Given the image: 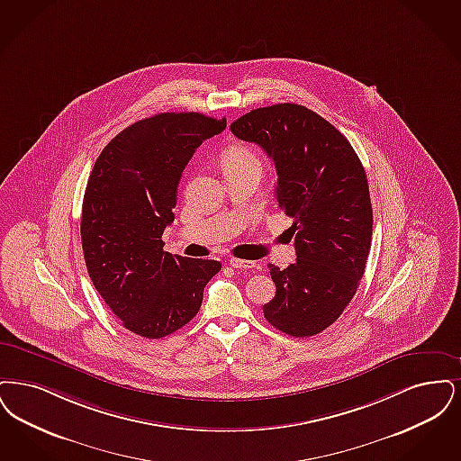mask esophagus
Returning <instances> with one entry per match:
<instances>
[{
	"mask_svg": "<svg viewBox=\"0 0 461 461\" xmlns=\"http://www.w3.org/2000/svg\"><path fill=\"white\" fill-rule=\"evenodd\" d=\"M229 265L236 270H249V268H255L257 263L251 260H240V258H230Z\"/></svg>",
	"mask_w": 461,
	"mask_h": 461,
	"instance_id": "esophagus-1",
	"label": "esophagus"
}]
</instances>
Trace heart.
Listing matches in <instances>:
<instances>
[{
  "mask_svg": "<svg viewBox=\"0 0 461 461\" xmlns=\"http://www.w3.org/2000/svg\"><path fill=\"white\" fill-rule=\"evenodd\" d=\"M246 165H260L255 151L246 148V146H230L221 155V168L223 170L240 168V167H246Z\"/></svg>",
  "mask_w": 461,
  "mask_h": 461,
  "instance_id": "heart-1",
  "label": "heart"
}]
</instances>
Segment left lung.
<instances>
[{
    "label": "left lung",
    "instance_id": "1",
    "mask_svg": "<svg viewBox=\"0 0 461 461\" xmlns=\"http://www.w3.org/2000/svg\"><path fill=\"white\" fill-rule=\"evenodd\" d=\"M230 131L272 158L276 196L293 219L298 258L284 270L268 265L277 291L265 319L289 336H315L339 319L365 272L374 223L365 168L349 140L303 104L251 110Z\"/></svg>",
    "mask_w": 461,
    "mask_h": 461
}]
</instances>
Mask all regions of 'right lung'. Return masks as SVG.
<instances>
[{"mask_svg":"<svg viewBox=\"0 0 461 461\" xmlns=\"http://www.w3.org/2000/svg\"><path fill=\"white\" fill-rule=\"evenodd\" d=\"M227 127L196 112L158 113L117 134L87 180L80 240L89 277L122 325L160 339L200 312L203 289L221 261L163 251L177 187L203 140Z\"/></svg>","mask_w":461,"mask_h":461,"instance_id":"right-lung-1","label":"right lung"}]
</instances>
